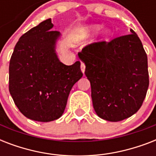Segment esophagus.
<instances>
[{
    "mask_svg": "<svg viewBox=\"0 0 156 156\" xmlns=\"http://www.w3.org/2000/svg\"><path fill=\"white\" fill-rule=\"evenodd\" d=\"M85 68H86L85 64L82 62V63H81V70H82V72H83V73H84V72H85Z\"/></svg>",
    "mask_w": 156,
    "mask_h": 156,
    "instance_id": "obj_1",
    "label": "esophagus"
}]
</instances>
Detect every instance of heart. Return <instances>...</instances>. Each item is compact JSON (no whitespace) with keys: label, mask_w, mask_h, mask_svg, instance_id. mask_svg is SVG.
<instances>
[{"label":"heart","mask_w":156,"mask_h":156,"mask_svg":"<svg viewBox=\"0 0 156 156\" xmlns=\"http://www.w3.org/2000/svg\"><path fill=\"white\" fill-rule=\"evenodd\" d=\"M99 27L97 26H89L87 27L83 28L82 31H81V37L86 38L87 37L88 35H90L93 31H95V30H97Z\"/></svg>","instance_id":"heart-1"}]
</instances>
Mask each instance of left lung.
Masks as SVG:
<instances>
[{
  "instance_id": "1",
  "label": "left lung",
  "mask_w": 156,
  "mask_h": 156,
  "mask_svg": "<svg viewBox=\"0 0 156 156\" xmlns=\"http://www.w3.org/2000/svg\"><path fill=\"white\" fill-rule=\"evenodd\" d=\"M131 34L109 42H95L78 52L85 63L95 112L100 118L120 121L136 113L149 86L147 56L132 29Z\"/></svg>"
}]
</instances>
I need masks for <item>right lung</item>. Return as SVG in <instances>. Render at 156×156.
Segmentation results:
<instances>
[{"label": "right lung", "mask_w": 156, "mask_h": 156, "mask_svg": "<svg viewBox=\"0 0 156 156\" xmlns=\"http://www.w3.org/2000/svg\"><path fill=\"white\" fill-rule=\"evenodd\" d=\"M51 18L31 28L16 44L9 61V90L27 118L48 122L61 117L73 86L83 77L80 61L66 66L57 58L60 36Z\"/></svg>", "instance_id": "right-lung-1"}]
</instances>
